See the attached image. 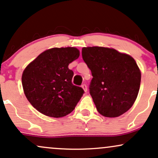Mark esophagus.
I'll list each match as a JSON object with an SVG mask.
<instances>
[{"mask_svg": "<svg viewBox=\"0 0 158 158\" xmlns=\"http://www.w3.org/2000/svg\"><path fill=\"white\" fill-rule=\"evenodd\" d=\"M81 87L84 89V91L86 93V91H87V86H86V85L85 84H83L82 85H81Z\"/></svg>", "mask_w": 158, "mask_h": 158, "instance_id": "34e87169", "label": "esophagus"}]
</instances>
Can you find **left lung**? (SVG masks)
<instances>
[{
  "label": "left lung",
  "mask_w": 158,
  "mask_h": 158,
  "mask_svg": "<svg viewBox=\"0 0 158 158\" xmlns=\"http://www.w3.org/2000/svg\"><path fill=\"white\" fill-rule=\"evenodd\" d=\"M82 57L91 70L89 93L98 112L106 117H118L135 102L141 73L131 56L103 47L82 48Z\"/></svg>",
  "instance_id": "left-lung-1"
}]
</instances>
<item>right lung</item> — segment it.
I'll use <instances>...</instances> for the list:
<instances>
[{
	"instance_id": "right-lung-1",
	"label": "right lung",
	"mask_w": 158,
	"mask_h": 158,
	"mask_svg": "<svg viewBox=\"0 0 158 158\" xmlns=\"http://www.w3.org/2000/svg\"><path fill=\"white\" fill-rule=\"evenodd\" d=\"M75 48H54L44 51L23 72L24 94L39 112L59 118L74 110L84 91L72 84L69 64L78 58Z\"/></svg>"
}]
</instances>
